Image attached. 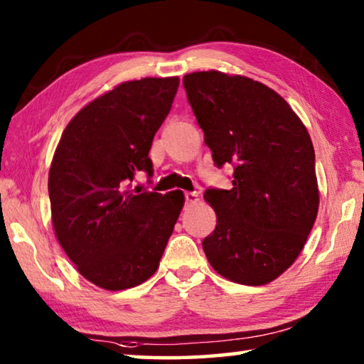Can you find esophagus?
Masks as SVG:
<instances>
[{"label": "esophagus", "instance_id": "34e87169", "mask_svg": "<svg viewBox=\"0 0 364 364\" xmlns=\"http://www.w3.org/2000/svg\"><path fill=\"white\" fill-rule=\"evenodd\" d=\"M184 197H186V204H197L199 197H197V193H184Z\"/></svg>", "mask_w": 364, "mask_h": 364}]
</instances>
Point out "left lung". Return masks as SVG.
<instances>
[{"instance_id": "obj_1", "label": "left lung", "mask_w": 364, "mask_h": 364, "mask_svg": "<svg viewBox=\"0 0 364 364\" xmlns=\"http://www.w3.org/2000/svg\"><path fill=\"white\" fill-rule=\"evenodd\" d=\"M213 162L234 167L231 189H207L217 226L202 241L212 268L263 286L297 260L315 223V149L304 122L267 85L220 70L183 77Z\"/></svg>"}]
</instances>
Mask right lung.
<instances>
[{"label":"right lung","mask_w":364,"mask_h":364,"mask_svg":"<svg viewBox=\"0 0 364 364\" xmlns=\"http://www.w3.org/2000/svg\"><path fill=\"white\" fill-rule=\"evenodd\" d=\"M180 78L123 82L67 123L48 176L60 247L85 279L106 291L141 284L159 268L184 205L181 191L132 189L152 175V139L168 115Z\"/></svg>","instance_id":"1"}]
</instances>
